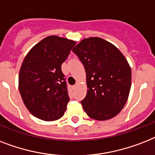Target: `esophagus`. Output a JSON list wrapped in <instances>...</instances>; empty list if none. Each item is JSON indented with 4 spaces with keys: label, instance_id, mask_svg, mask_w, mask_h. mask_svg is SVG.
I'll use <instances>...</instances> for the list:
<instances>
[{
    "label": "esophagus",
    "instance_id": "obj_1",
    "mask_svg": "<svg viewBox=\"0 0 155 155\" xmlns=\"http://www.w3.org/2000/svg\"><path fill=\"white\" fill-rule=\"evenodd\" d=\"M76 87H77V84H75V85H73V86H72V89H75V88H76Z\"/></svg>",
    "mask_w": 155,
    "mask_h": 155
}]
</instances>
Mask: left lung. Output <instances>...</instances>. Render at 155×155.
Here are the masks:
<instances>
[{"instance_id": "1", "label": "left lung", "mask_w": 155, "mask_h": 155, "mask_svg": "<svg viewBox=\"0 0 155 155\" xmlns=\"http://www.w3.org/2000/svg\"><path fill=\"white\" fill-rule=\"evenodd\" d=\"M84 64L87 91L81 101L89 117L107 120L119 114L127 101L131 70L122 52L99 37L84 39L72 50Z\"/></svg>"}]
</instances>
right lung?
<instances>
[{
    "label": "right lung",
    "instance_id": "obj_1",
    "mask_svg": "<svg viewBox=\"0 0 155 155\" xmlns=\"http://www.w3.org/2000/svg\"><path fill=\"white\" fill-rule=\"evenodd\" d=\"M75 44L48 36L25 56L19 74V91L28 110L36 118L53 121L64 114L70 98L61 65Z\"/></svg>",
    "mask_w": 155,
    "mask_h": 155
}]
</instances>
